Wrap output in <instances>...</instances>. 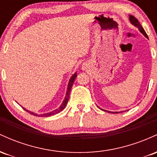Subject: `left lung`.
<instances>
[{
    "label": "left lung",
    "instance_id": "obj_1",
    "mask_svg": "<svg viewBox=\"0 0 157 157\" xmlns=\"http://www.w3.org/2000/svg\"><path fill=\"white\" fill-rule=\"evenodd\" d=\"M129 20H130V22L131 23V24L134 25V26L137 27V28L139 29V30H140V32H141L142 34H143V35L145 36V37H146V38L148 39V37H147L146 32H145V30H144L143 27L141 26V24H140V22H139L138 20L136 19L135 17H134V16H133V15H129ZM99 108H100V107H99ZM100 109L102 110V111H107V112L112 113H120V112H117V111H115V112H114V111H106V110H104V109ZM120 112H123V111H120Z\"/></svg>",
    "mask_w": 157,
    "mask_h": 157
}]
</instances>
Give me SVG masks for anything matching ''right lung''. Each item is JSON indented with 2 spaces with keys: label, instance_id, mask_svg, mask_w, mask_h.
<instances>
[{
  "label": "right lung",
  "instance_id": "1",
  "mask_svg": "<svg viewBox=\"0 0 157 157\" xmlns=\"http://www.w3.org/2000/svg\"><path fill=\"white\" fill-rule=\"evenodd\" d=\"M77 77V73H75L71 77V78H70L69 80V82H68V87H67V91H66V97H65L63 101L62 104H61L60 107L58 108V109L54 110V111H51V112H48V113H43V114H37V113H35L34 112H32V111H28V110L25 109L24 108H23V109H25L27 112H29V113H31V114L34 115V116H36V117H50L52 116V115H55V114H57V113H60V111H62L65 108H66V105H67L68 103V99H69V95H70V91H71V87H72L73 86V83L74 82H75V79H76Z\"/></svg>",
  "mask_w": 157,
  "mask_h": 157
}]
</instances>
